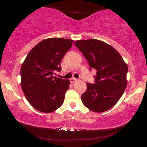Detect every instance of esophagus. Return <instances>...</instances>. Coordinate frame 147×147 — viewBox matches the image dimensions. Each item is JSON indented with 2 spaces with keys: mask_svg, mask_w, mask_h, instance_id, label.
<instances>
[{
  "mask_svg": "<svg viewBox=\"0 0 147 147\" xmlns=\"http://www.w3.org/2000/svg\"><path fill=\"white\" fill-rule=\"evenodd\" d=\"M78 82V79H76V78H72V79H70V82H71V83H75V82Z\"/></svg>",
  "mask_w": 147,
  "mask_h": 147,
  "instance_id": "1",
  "label": "esophagus"
}]
</instances>
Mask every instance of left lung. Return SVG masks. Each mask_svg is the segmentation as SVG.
Here are the masks:
<instances>
[{
    "label": "left lung",
    "instance_id": "obj_1",
    "mask_svg": "<svg viewBox=\"0 0 147 147\" xmlns=\"http://www.w3.org/2000/svg\"><path fill=\"white\" fill-rule=\"evenodd\" d=\"M90 69L97 70L95 84L86 83L82 103L89 110L102 113L111 109L122 97L127 86L128 66L117 50L97 39L76 41Z\"/></svg>",
    "mask_w": 147,
    "mask_h": 147
}]
</instances>
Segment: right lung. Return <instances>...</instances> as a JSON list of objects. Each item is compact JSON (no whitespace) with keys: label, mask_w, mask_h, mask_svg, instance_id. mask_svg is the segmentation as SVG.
I'll return each instance as SVG.
<instances>
[{"label":"right lung","mask_w":147,"mask_h":147,"mask_svg":"<svg viewBox=\"0 0 147 147\" xmlns=\"http://www.w3.org/2000/svg\"><path fill=\"white\" fill-rule=\"evenodd\" d=\"M72 43L68 38H46L30 50L22 63V90L36 110L48 113L63 104L70 82L54 74L61 70V61Z\"/></svg>","instance_id":"add662e5"}]
</instances>
